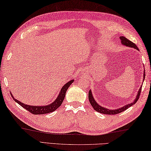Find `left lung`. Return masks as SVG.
<instances>
[{"mask_svg":"<svg viewBox=\"0 0 151 151\" xmlns=\"http://www.w3.org/2000/svg\"><path fill=\"white\" fill-rule=\"evenodd\" d=\"M120 39L121 40V42H122V43L124 45H126L127 47H133L134 49H137V50H139L138 48L137 47V46L136 45V44L133 43L131 41L128 40L127 38H126L125 37H120ZM145 71H144V76H143V78H145ZM141 89H142V86L140 87V88L139 89V90H138V94L137 96V98L135 99L134 101H133L132 103H130L124 106H123V107L120 108H118L117 110H109L108 109V108H105L102 107V106H101L100 105H98V104L94 100V99L93 98V96L92 94V91L90 90L89 91V93H88V98H89V100H90V102L91 104V105L92 106V107L93 108V109H94L96 111H97V112H100V113H102V114H119L120 112H123V111L126 110L127 109H128V108H130V106H132V105H134V104L137 102L138 98L140 97V92H141Z\"/></svg>","mask_w":151,"mask_h":151,"instance_id":"obj_1","label":"left lung"}]
</instances>
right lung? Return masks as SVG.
<instances>
[{"label":"right lung","mask_w":151,"mask_h":151,"mask_svg":"<svg viewBox=\"0 0 151 151\" xmlns=\"http://www.w3.org/2000/svg\"><path fill=\"white\" fill-rule=\"evenodd\" d=\"M73 80H71L69 81V82L65 83V84L63 86L62 88H61L60 93H59V96H58V98H56V100L54 101L53 103H51L47 106H35L27 105L21 102L19 100H16V99L13 97V95L11 94H11L12 97L14 99V100L17 103H18L19 104L21 105L23 108H25V109L27 110H28L30 113L33 114H48L55 111V110H57V108H58L59 106L61 105L64 98H65L66 91L68 89V88L70 87V86L73 83Z\"/></svg>","instance_id":"obj_1"}]
</instances>
